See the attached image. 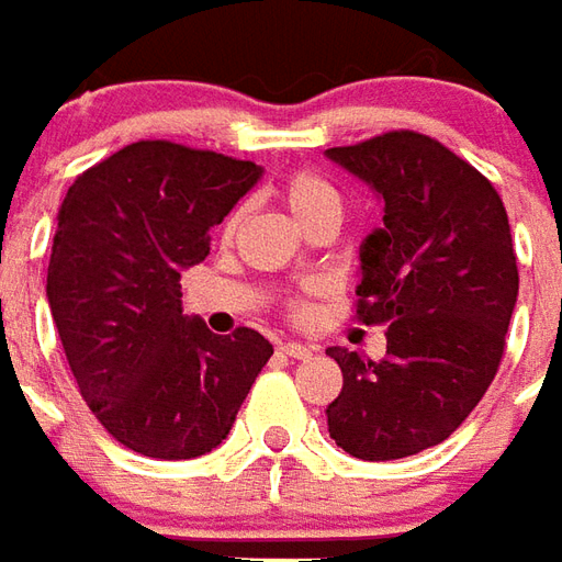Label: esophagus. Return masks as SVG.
I'll list each match as a JSON object with an SVG mask.
<instances>
[{
	"label": "esophagus",
	"instance_id": "1",
	"mask_svg": "<svg viewBox=\"0 0 562 562\" xmlns=\"http://www.w3.org/2000/svg\"><path fill=\"white\" fill-rule=\"evenodd\" d=\"M280 349L289 355V358H297V361H301V358H310V355L316 352L313 346H304V342H282Z\"/></svg>",
	"mask_w": 562,
	"mask_h": 562
}]
</instances>
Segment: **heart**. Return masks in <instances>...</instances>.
<instances>
[{
	"mask_svg": "<svg viewBox=\"0 0 562 562\" xmlns=\"http://www.w3.org/2000/svg\"><path fill=\"white\" fill-rule=\"evenodd\" d=\"M282 198H285V204L294 213V220L304 225L310 216H316L322 210H340V195H337V189L316 171H294L285 177V183H282ZM240 216H244V210H234L228 222H225V234L232 237L237 232V225H240Z\"/></svg>",
	"mask_w": 562,
	"mask_h": 562,
	"instance_id": "b5f03b06",
	"label": "heart"
}]
</instances>
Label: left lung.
<instances>
[{"label": "left lung", "instance_id": "left-lung-1", "mask_svg": "<svg viewBox=\"0 0 562 562\" xmlns=\"http://www.w3.org/2000/svg\"><path fill=\"white\" fill-rule=\"evenodd\" d=\"M325 156L382 201L355 294L364 325H389L382 361L328 349L342 370L330 439L361 460L409 458L454 434L496 376L518 301L506 207L470 161L418 132Z\"/></svg>", "mask_w": 562, "mask_h": 562}]
</instances>
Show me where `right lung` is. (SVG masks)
Here are the masks:
<instances>
[{"label":"right lung","instance_id":"obj_1","mask_svg":"<svg viewBox=\"0 0 562 562\" xmlns=\"http://www.w3.org/2000/svg\"><path fill=\"white\" fill-rule=\"evenodd\" d=\"M258 180L256 161L138 140L80 173L59 207L47 304L68 367L104 430L144 458L213 451L273 355L258 330L220 337L180 304V273Z\"/></svg>","mask_w":562,"mask_h":562}]
</instances>
